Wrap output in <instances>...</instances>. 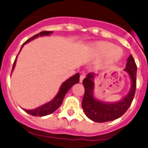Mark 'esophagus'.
<instances>
[{"label":"esophagus","mask_w":148,"mask_h":148,"mask_svg":"<svg viewBox=\"0 0 148 148\" xmlns=\"http://www.w3.org/2000/svg\"><path fill=\"white\" fill-rule=\"evenodd\" d=\"M85 78V75H81L80 76V83H82L83 80V79Z\"/></svg>","instance_id":"esophagus-1"}]
</instances>
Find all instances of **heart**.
<instances>
[{
	"label": "heart",
	"mask_w": 148,
	"mask_h": 148,
	"mask_svg": "<svg viewBox=\"0 0 148 148\" xmlns=\"http://www.w3.org/2000/svg\"><path fill=\"white\" fill-rule=\"evenodd\" d=\"M92 49L98 56L106 55L109 62H114L122 58V49L108 42H98L93 44Z\"/></svg>",
	"instance_id": "heart-1"
}]
</instances>
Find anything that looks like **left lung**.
Segmentation results:
<instances>
[{
  "label": "left lung",
  "instance_id": "8db88e82",
  "mask_svg": "<svg viewBox=\"0 0 148 148\" xmlns=\"http://www.w3.org/2000/svg\"><path fill=\"white\" fill-rule=\"evenodd\" d=\"M124 71L130 77L131 85L127 94L118 101H103L96 98L94 95L95 73H88L83 80L85 94L82 101V107L85 114L90 120L100 123L115 120L122 116L129 109L134 99L137 80V65L132 55L127 59Z\"/></svg>",
  "mask_w": 148,
  "mask_h": 148
}]
</instances>
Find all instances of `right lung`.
<instances>
[{"label": "right lung", "instance_id": "obj_1", "mask_svg": "<svg viewBox=\"0 0 148 148\" xmlns=\"http://www.w3.org/2000/svg\"><path fill=\"white\" fill-rule=\"evenodd\" d=\"M52 33H53V32H40V33L34 35V36H32V38L28 39L26 42H25L23 44L20 51L21 50V49H22V47H24V45H26V44H27L28 42L36 39V38H38L39 36H50ZM17 57H18V55H17ZM17 57L14 62V65H13L11 73H12L13 71H14V68H15L16 66ZM79 78H80V74L79 73H76L75 75H74L71 76V77H69L68 80H66L65 82L62 83V84L61 85L60 88L58 93H57L56 96H55V97L53 98V99H52L50 101L47 102V103H44V104L42 105V106H39V107L37 108H35V109H24V110L26 112V113L35 116H47V115L50 114H52L53 112H55V111L60 107V106L61 104H62L65 94L68 93V91L71 88V87H72L73 85L79 83V80H79Z\"/></svg>", "mask_w": 148, "mask_h": 148}]
</instances>
